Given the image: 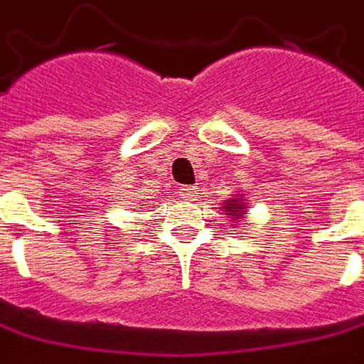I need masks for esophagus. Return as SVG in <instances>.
I'll return each instance as SVG.
<instances>
[{"label":"esophagus","mask_w":364,"mask_h":364,"mask_svg":"<svg viewBox=\"0 0 364 364\" xmlns=\"http://www.w3.org/2000/svg\"><path fill=\"white\" fill-rule=\"evenodd\" d=\"M201 187H199V185H193V187H185V189H183V197H187V199H197V197H199V195H201Z\"/></svg>","instance_id":"1"}]
</instances>
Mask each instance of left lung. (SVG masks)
<instances>
[{
	"label": "left lung",
	"instance_id": "1",
	"mask_svg": "<svg viewBox=\"0 0 364 364\" xmlns=\"http://www.w3.org/2000/svg\"><path fill=\"white\" fill-rule=\"evenodd\" d=\"M225 211V215H229V221H233L235 225H241L243 223V217H245V211H247V205L241 203V199L237 197V199H231V201H227L221 207ZM231 227V225H229Z\"/></svg>",
	"mask_w": 364,
	"mask_h": 364
}]
</instances>
